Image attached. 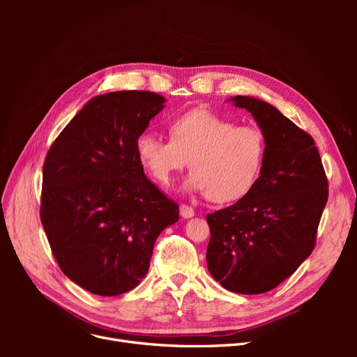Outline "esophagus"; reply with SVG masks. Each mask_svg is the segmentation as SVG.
<instances>
[{"label": "esophagus", "mask_w": 357, "mask_h": 357, "mask_svg": "<svg viewBox=\"0 0 357 357\" xmlns=\"http://www.w3.org/2000/svg\"><path fill=\"white\" fill-rule=\"evenodd\" d=\"M180 214H181V218L190 219V218H193V215H195V210L189 207V205H186V204H181L180 205Z\"/></svg>", "instance_id": "1"}]
</instances>
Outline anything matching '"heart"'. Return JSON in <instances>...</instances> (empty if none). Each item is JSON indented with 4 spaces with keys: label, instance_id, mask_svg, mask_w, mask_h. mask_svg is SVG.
<instances>
[{
    "label": "heart",
    "instance_id": "1",
    "mask_svg": "<svg viewBox=\"0 0 357 357\" xmlns=\"http://www.w3.org/2000/svg\"><path fill=\"white\" fill-rule=\"evenodd\" d=\"M137 155L153 178L169 186L174 176L192 169L185 181L190 192L214 202H235L256 186L266 158L261 128L236 122L207 109H193L169 125V139L144 132L137 138Z\"/></svg>",
    "mask_w": 357,
    "mask_h": 357
}]
</instances>
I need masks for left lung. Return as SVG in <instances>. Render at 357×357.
Returning <instances> with one entry per match:
<instances>
[{"label":"left lung","mask_w":357,"mask_h":357,"mask_svg":"<svg viewBox=\"0 0 357 357\" xmlns=\"http://www.w3.org/2000/svg\"><path fill=\"white\" fill-rule=\"evenodd\" d=\"M229 101L255 117L266 137V158L250 193L207 214V266L225 289L259 295L283 283L311 255L328 178L314 139L274 105L241 95Z\"/></svg>","instance_id":"1"}]
</instances>
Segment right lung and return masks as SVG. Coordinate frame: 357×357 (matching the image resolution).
Returning <instances> with one entry per match:
<instances>
[{
	"instance_id": "right-lung-1",
	"label": "right lung",
	"mask_w": 357,
	"mask_h": 357,
	"mask_svg": "<svg viewBox=\"0 0 357 357\" xmlns=\"http://www.w3.org/2000/svg\"><path fill=\"white\" fill-rule=\"evenodd\" d=\"M164 102L147 91L95 96L47 152L43 228L62 273L91 294L138 286L159 234L178 220V205L146 177L135 147Z\"/></svg>"
}]
</instances>
